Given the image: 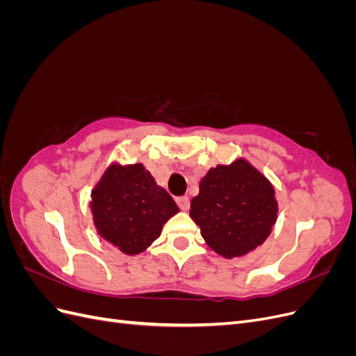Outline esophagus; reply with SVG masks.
Wrapping results in <instances>:
<instances>
[{
    "label": "esophagus",
    "instance_id": "obj_1",
    "mask_svg": "<svg viewBox=\"0 0 356 356\" xmlns=\"http://www.w3.org/2000/svg\"><path fill=\"white\" fill-rule=\"evenodd\" d=\"M177 204L179 207V209L187 211L190 208V200L187 196H179V197H177Z\"/></svg>",
    "mask_w": 356,
    "mask_h": 356
}]
</instances>
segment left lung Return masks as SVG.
I'll list each match as a JSON object with an SVG mask.
<instances>
[{"label":"left lung","instance_id":"obj_1","mask_svg":"<svg viewBox=\"0 0 356 356\" xmlns=\"http://www.w3.org/2000/svg\"><path fill=\"white\" fill-rule=\"evenodd\" d=\"M190 217L202 238L227 258L261 245L276 221L275 190L248 161L209 169L193 197Z\"/></svg>","mask_w":356,"mask_h":356}]
</instances>
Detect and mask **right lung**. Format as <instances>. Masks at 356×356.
I'll list each match as a JSON object with an SVG mask.
<instances>
[{
	"label": "right lung",
	"mask_w": 356,
	"mask_h": 356,
	"mask_svg": "<svg viewBox=\"0 0 356 356\" xmlns=\"http://www.w3.org/2000/svg\"><path fill=\"white\" fill-rule=\"evenodd\" d=\"M96 230L124 254L143 252L179 209L141 163L111 166L92 191Z\"/></svg>",
	"instance_id": "right-lung-1"
}]
</instances>
